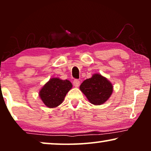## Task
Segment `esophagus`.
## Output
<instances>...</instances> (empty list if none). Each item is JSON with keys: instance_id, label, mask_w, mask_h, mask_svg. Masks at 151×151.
I'll list each match as a JSON object with an SVG mask.
<instances>
[{"instance_id": "1", "label": "esophagus", "mask_w": 151, "mask_h": 151, "mask_svg": "<svg viewBox=\"0 0 151 151\" xmlns=\"http://www.w3.org/2000/svg\"><path fill=\"white\" fill-rule=\"evenodd\" d=\"M73 84L76 87H78L80 86V80L78 79H75L73 82Z\"/></svg>"}]
</instances>
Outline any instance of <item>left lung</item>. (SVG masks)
Instances as JSON below:
<instances>
[{
    "instance_id": "1",
    "label": "left lung",
    "mask_w": 151,
    "mask_h": 151,
    "mask_svg": "<svg viewBox=\"0 0 151 151\" xmlns=\"http://www.w3.org/2000/svg\"><path fill=\"white\" fill-rule=\"evenodd\" d=\"M80 89L93 104L100 105L109 98L113 92L112 84L100 74H94L82 82Z\"/></svg>"
}]
</instances>
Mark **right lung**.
<instances>
[{
    "label": "right lung",
    "instance_id": "1",
    "mask_svg": "<svg viewBox=\"0 0 151 151\" xmlns=\"http://www.w3.org/2000/svg\"><path fill=\"white\" fill-rule=\"evenodd\" d=\"M72 88L69 80L51 78L40 91L39 95L43 103L49 108H54L62 104L66 95Z\"/></svg>",
    "mask_w": 151,
    "mask_h": 151
}]
</instances>
